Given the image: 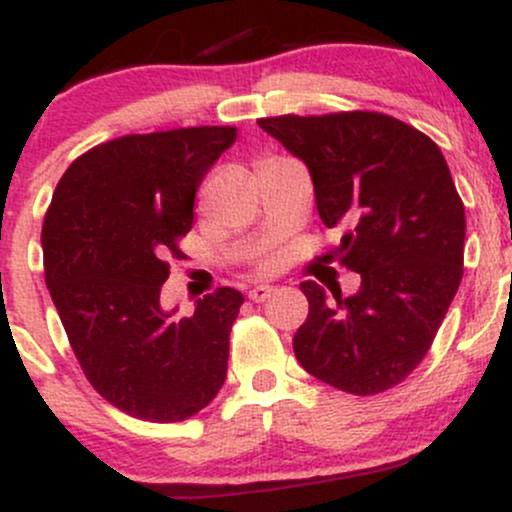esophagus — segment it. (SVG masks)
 Listing matches in <instances>:
<instances>
[{"label":"esophagus","instance_id":"esophagus-1","mask_svg":"<svg viewBox=\"0 0 512 512\" xmlns=\"http://www.w3.org/2000/svg\"><path fill=\"white\" fill-rule=\"evenodd\" d=\"M274 291H276L274 286H264V284H260V286H255V289H250L248 296H250L252 303H264L269 296H272Z\"/></svg>","mask_w":512,"mask_h":512}]
</instances>
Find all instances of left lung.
Here are the masks:
<instances>
[{
	"mask_svg": "<svg viewBox=\"0 0 512 512\" xmlns=\"http://www.w3.org/2000/svg\"><path fill=\"white\" fill-rule=\"evenodd\" d=\"M308 166L317 214L344 236L330 250L361 289H301L310 310L298 363L349 395H378L424 361L464 262V204L438 144L397 117L351 110L257 120Z\"/></svg>",
	"mask_w": 512,
	"mask_h": 512,
	"instance_id": "obj_1",
	"label": "left lung"
}]
</instances>
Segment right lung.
I'll list each match as a JSON object with an SVG mask.
<instances>
[{"label": "right lung", "instance_id": "add662e5", "mask_svg": "<svg viewBox=\"0 0 512 512\" xmlns=\"http://www.w3.org/2000/svg\"><path fill=\"white\" fill-rule=\"evenodd\" d=\"M236 127L127 134L79 156L43 221L45 284L81 370L113 407L185 421L226 380L243 293L216 289L195 315L161 308L170 257L195 219V192Z\"/></svg>", "mask_w": 512, "mask_h": 512}]
</instances>
